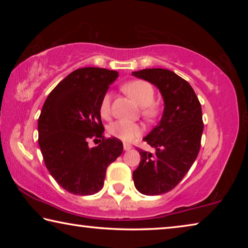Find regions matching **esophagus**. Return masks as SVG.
Returning <instances> with one entry per match:
<instances>
[{
  "mask_svg": "<svg viewBox=\"0 0 248 248\" xmlns=\"http://www.w3.org/2000/svg\"><path fill=\"white\" fill-rule=\"evenodd\" d=\"M130 149H132V145H131V144L124 143V151H129Z\"/></svg>",
  "mask_w": 248,
  "mask_h": 248,
  "instance_id": "obj_1",
  "label": "esophagus"
}]
</instances>
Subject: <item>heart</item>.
<instances>
[{
	"instance_id": "b5f03b06",
	"label": "heart",
	"mask_w": 248,
	"mask_h": 248,
	"mask_svg": "<svg viewBox=\"0 0 248 248\" xmlns=\"http://www.w3.org/2000/svg\"><path fill=\"white\" fill-rule=\"evenodd\" d=\"M124 90L134 102L142 107V115L144 118L152 120L157 116L158 108L156 105L153 104L155 99V91L149 82L142 81V79L128 82L124 85ZM110 94H105L99 106L100 115L104 118H107L110 115ZM108 131L117 139L124 142H131L143 132V128L139 124L116 121L110 124Z\"/></svg>"
}]
</instances>
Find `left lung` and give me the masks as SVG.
<instances>
[{"label":"left lung","mask_w":248,"mask_h":248,"mask_svg":"<svg viewBox=\"0 0 248 248\" xmlns=\"http://www.w3.org/2000/svg\"><path fill=\"white\" fill-rule=\"evenodd\" d=\"M152 83L164 99L162 119L143 140L155 153L138 149L141 162L133 171L134 186L141 194H166L177 186L198 156L203 131L202 110L190 84L166 69L132 72Z\"/></svg>","instance_id":"obj_1"}]
</instances>
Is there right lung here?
Returning <instances> with one entry per match:
<instances>
[{
    "label": "right lung",
    "instance_id": "right-lung-1",
    "mask_svg": "<svg viewBox=\"0 0 248 248\" xmlns=\"http://www.w3.org/2000/svg\"><path fill=\"white\" fill-rule=\"evenodd\" d=\"M118 72L102 68L73 71L54 87L38 119V143L46 167L56 182L74 195L102 189L108 165L123 153V142L104 138L99 106ZM102 142L90 148L89 139Z\"/></svg>",
    "mask_w": 248,
    "mask_h": 248
}]
</instances>
